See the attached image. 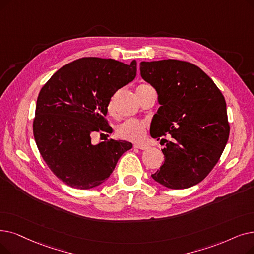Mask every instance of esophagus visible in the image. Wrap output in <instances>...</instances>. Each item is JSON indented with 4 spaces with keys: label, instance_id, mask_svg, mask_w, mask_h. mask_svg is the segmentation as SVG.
<instances>
[{
    "label": "esophagus",
    "instance_id": "esophagus-1",
    "mask_svg": "<svg viewBox=\"0 0 254 254\" xmlns=\"http://www.w3.org/2000/svg\"><path fill=\"white\" fill-rule=\"evenodd\" d=\"M135 148H138V149H142V150H145L148 148L147 145H144V144H135L134 145Z\"/></svg>",
    "mask_w": 254,
    "mask_h": 254
}]
</instances>
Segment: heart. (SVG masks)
<instances>
[{"instance_id": "1", "label": "heart", "mask_w": 254, "mask_h": 254, "mask_svg": "<svg viewBox=\"0 0 254 254\" xmlns=\"http://www.w3.org/2000/svg\"><path fill=\"white\" fill-rule=\"evenodd\" d=\"M109 113L113 112V101L110 102L108 106ZM147 124L144 121H140L136 119H128L124 121L116 127V134L120 139L131 141V142H140L144 139L146 135Z\"/></svg>"}]
</instances>
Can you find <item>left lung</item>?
<instances>
[{
    "label": "left lung",
    "mask_w": 254,
    "mask_h": 254,
    "mask_svg": "<svg viewBox=\"0 0 254 254\" xmlns=\"http://www.w3.org/2000/svg\"><path fill=\"white\" fill-rule=\"evenodd\" d=\"M142 79L158 94L150 136L166 144L165 161L151 175L169 189H187L211 172L229 136L226 103L213 80L198 66L180 60L140 63ZM171 134L170 140L161 138Z\"/></svg>",
    "instance_id": "obj_1"
}]
</instances>
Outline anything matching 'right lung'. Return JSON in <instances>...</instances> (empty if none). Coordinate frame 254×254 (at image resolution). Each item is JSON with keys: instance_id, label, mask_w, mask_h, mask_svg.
Wrapping results in <instances>:
<instances>
[{"instance_id": "add662e5", "label": "right lung", "mask_w": 254, "mask_h": 254, "mask_svg": "<svg viewBox=\"0 0 254 254\" xmlns=\"http://www.w3.org/2000/svg\"><path fill=\"white\" fill-rule=\"evenodd\" d=\"M137 62L87 57L66 64L41 88L33 134L42 159L63 183L88 190L105 183L119 158L133 147L125 140L92 144L94 131H110L105 119L114 93L134 81Z\"/></svg>"}]
</instances>
